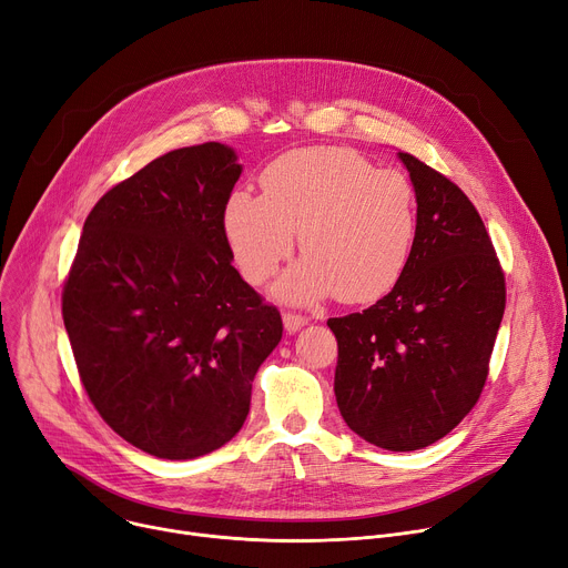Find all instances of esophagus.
<instances>
[{
  "instance_id": "obj_1",
  "label": "esophagus",
  "mask_w": 568,
  "mask_h": 568,
  "mask_svg": "<svg viewBox=\"0 0 568 568\" xmlns=\"http://www.w3.org/2000/svg\"><path fill=\"white\" fill-rule=\"evenodd\" d=\"M283 324H285V331L290 333H296L304 328L308 324V317L304 315H294V313H283Z\"/></svg>"
}]
</instances>
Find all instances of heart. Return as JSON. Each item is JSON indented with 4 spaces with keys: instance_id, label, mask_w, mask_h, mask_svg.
I'll return each instance as SVG.
<instances>
[{
    "instance_id": "b5f03b06",
    "label": "heart",
    "mask_w": 568,
    "mask_h": 568,
    "mask_svg": "<svg viewBox=\"0 0 568 568\" xmlns=\"http://www.w3.org/2000/svg\"><path fill=\"white\" fill-rule=\"evenodd\" d=\"M260 184L262 194L235 192L223 210L225 242L251 285L278 272L298 231L306 255L278 281L281 298L369 304L399 283L418 235V199L404 173L374 169L349 148L313 145L276 158Z\"/></svg>"
}]
</instances>
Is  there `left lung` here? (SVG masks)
<instances>
[{
    "instance_id": "1",
    "label": "left lung",
    "mask_w": 568,
    "mask_h": 568,
    "mask_svg": "<svg viewBox=\"0 0 568 568\" xmlns=\"http://www.w3.org/2000/svg\"><path fill=\"white\" fill-rule=\"evenodd\" d=\"M418 199V235L399 283L363 313L331 317L335 399L367 443L410 452L477 404L505 315V272L462 189L399 153Z\"/></svg>"
}]
</instances>
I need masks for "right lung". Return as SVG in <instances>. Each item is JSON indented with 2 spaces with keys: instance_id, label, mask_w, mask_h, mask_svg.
<instances>
[{
  "instance_id": "obj_1",
  "label": "right lung",
  "mask_w": 568,
  "mask_h": 568,
  "mask_svg": "<svg viewBox=\"0 0 568 568\" xmlns=\"http://www.w3.org/2000/svg\"><path fill=\"white\" fill-rule=\"evenodd\" d=\"M233 148H178L111 186L84 221L61 313L100 418L160 459H196L244 425L283 320L233 267Z\"/></svg>"
}]
</instances>
